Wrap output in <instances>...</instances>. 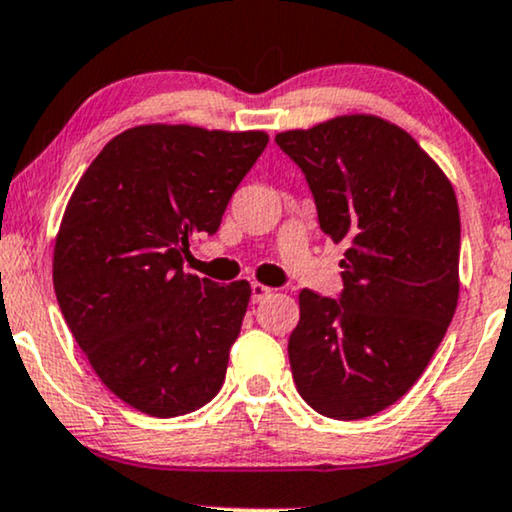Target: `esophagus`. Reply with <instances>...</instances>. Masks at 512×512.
I'll list each match as a JSON object with an SVG mask.
<instances>
[{
  "label": "esophagus",
  "mask_w": 512,
  "mask_h": 512,
  "mask_svg": "<svg viewBox=\"0 0 512 512\" xmlns=\"http://www.w3.org/2000/svg\"><path fill=\"white\" fill-rule=\"evenodd\" d=\"M270 294H273V289H270V287L261 285V282H251V301H254V304H258V301H263Z\"/></svg>",
  "instance_id": "1"
}]
</instances>
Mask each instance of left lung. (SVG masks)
I'll use <instances>...</instances> for the list:
<instances>
[{"instance_id": "1", "label": "left lung", "mask_w": 512, "mask_h": 512, "mask_svg": "<svg viewBox=\"0 0 512 512\" xmlns=\"http://www.w3.org/2000/svg\"><path fill=\"white\" fill-rule=\"evenodd\" d=\"M275 142L304 170L320 230L346 246L339 301L299 294L294 384L320 415L368 418L418 382L456 313V192L406 130L377 116H339Z\"/></svg>"}]
</instances>
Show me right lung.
Returning <instances> with one entry per match:
<instances>
[{"label":"right lung","mask_w":512,"mask_h":512,"mask_svg":"<svg viewBox=\"0 0 512 512\" xmlns=\"http://www.w3.org/2000/svg\"><path fill=\"white\" fill-rule=\"evenodd\" d=\"M268 144L261 130L137 125L75 187L54 244V292L106 387L151 418H178L223 387L251 287L182 270L189 239L220 227Z\"/></svg>","instance_id":"add662e5"}]
</instances>
